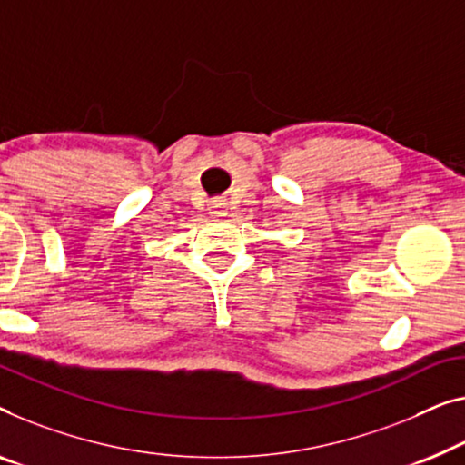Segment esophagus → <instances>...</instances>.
Here are the masks:
<instances>
[{"label": "esophagus", "mask_w": 465, "mask_h": 465, "mask_svg": "<svg viewBox=\"0 0 465 465\" xmlns=\"http://www.w3.org/2000/svg\"><path fill=\"white\" fill-rule=\"evenodd\" d=\"M210 213L213 218H222V216H226V203L224 201H212V205H210Z\"/></svg>", "instance_id": "esophagus-1"}]
</instances>
